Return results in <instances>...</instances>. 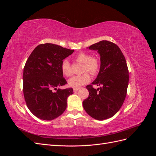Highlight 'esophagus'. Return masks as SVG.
<instances>
[{"label": "esophagus", "mask_w": 156, "mask_h": 156, "mask_svg": "<svg viewBox=\"0 0 156 156\" xmlns=\"http://www.w3.org/2000/svg\"><path fill=\"white\" fill-rule=\"evenodd\" d=\"M79 90V88H73V92H78Z\"/></svg>", "instance_id": "obj_1"}]
</instances>
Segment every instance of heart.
I'll use <instances>...</instances> for the list:
<instances>
[{"label": "heart", "mask_w": 156, "mask_h": 156, "mask_svg": "<svg viewBox=\"0 0 156 156\" xmlns=\"http://www.w3.org/2000/svg\"><path fill=\"white\" fill-rule=\"evenodd\" d=\"M77 59L80 62L84 64L83 68V72H88L92 75H96L100 68V60L96 56H92V55L87 53H80L77 55ZM61 71L62 73L67 77H69L72 74V67L68 60L62 61L61 64ZM90 81V76L87 73L81 75H76L69 79L68 84L71 87L79 88L83 84H86Z\"/></svg>", "instance_id": "obj_1"}]
</instances>
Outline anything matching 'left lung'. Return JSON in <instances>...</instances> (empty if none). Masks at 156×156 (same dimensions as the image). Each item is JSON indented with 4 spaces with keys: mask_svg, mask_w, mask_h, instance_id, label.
Listing matches in <instances>:
<instances>
[{
    "mask_svg": "<svg viewBox=\"0 0 156 156\" xmlns=\"http://www.w3.org/2000/svg\"><path fill=\"white\" fill-rule=\"evenodd\" d=\"M100 55V68L96 79L86 88L89 96L83 102L84 109L93 119L103 120L120 110L126 96L129 72L126 60L119 46L107 40L88 48ZM99 86L95 89L93 85Z\"/></svg>",
    "mask_w": 156,
    "mask_h": 156,
    "instance_id": "1",
    "label": "left lung"
}]
</instances>
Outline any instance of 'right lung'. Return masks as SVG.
Instances as JSON below:
<instances>
[{
  "mask_svg": "<svg viewBox=\"0 0 156 156\" xmlns=\"http://www.w3.org/2000/svg\"><path fill=\"white\" fill-rule=\"evenodd\" d=\"M73 52L53 44H40L27 59L23 69V94L27 107L38 119L54 120L66 108L67 98L73 94V88L57 87L67 83L61 64ZM53 89L57 92L52 91Z\"/></svg>",
  "mask_w": 156,
  "mask_h": 156,
  "instance_id": "right-lung-1",
  "label": "right lung"
}]
</instances>
